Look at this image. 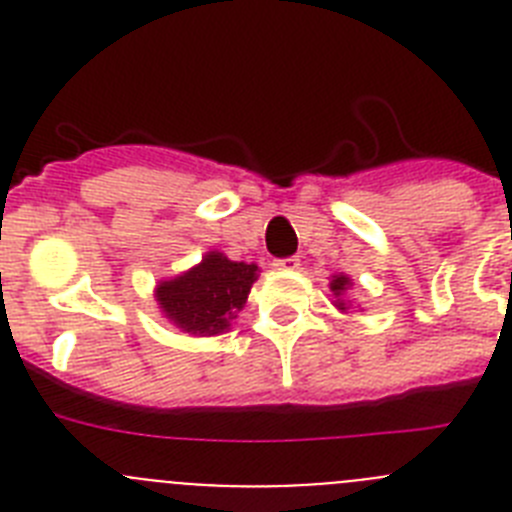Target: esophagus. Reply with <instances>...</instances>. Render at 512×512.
Segmentation results:
<instances>
[{
    "mask_svg": "<svg viewBox=\"0 0 512 512\" xmlns=\"http://www.w3.org/2000/svg\"><path fill=\"white\" fill-rule=\"evenodd\" d=\"M274 266H277V269H284V271H295V269H300V259H297V256H287V259L274 261Z\"/></svg>",
    "mask_w": 512,
    "mask_h": 512,
    "instance_id": "obj_1",
    "label": "esophagus"
}]
</instances>
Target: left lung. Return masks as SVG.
Masks as SVG:
<instances>
[{"label": "left lung", "mask_w": 512, "mask_h": 512, "mask_svg": "<svg viewBox=\"0 0 512 512\" xmlns=\"http://www.w3.org/2000/svg\"><path fill=\"white\" fill-rule=\"evenodd\" d=\"M348 277H336L333 279V284H330V289H333V295H341V292H346V287H348ZM338 307H341V310H346V307H343V302H338Z\"/></svg>", "instance_id": "1"}]
</instances>
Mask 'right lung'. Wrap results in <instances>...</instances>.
I'll return each instance as SVG.
<instances>
[{
    "mask_svg": "<svg viewBox=\"0 0 512 512\" xmlns=\"http://www.w3.org/2000/svg\"><path fill=\"white\" fill-rule=\"evenodd\" d=\"M256 271V264L230 261L223 253L210 251L200 266L158 284V305L171 323L187 333L215 336L243 310Z\"/></svg>",
    "mask_w": 512,
    "mask_h": 512,
    "instance_id": "obj_1",
    "label": "right lung"
}]
</instances>
